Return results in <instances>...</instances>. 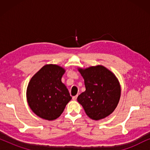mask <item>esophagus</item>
<instances>
[{
	"label": "esophagus",
	"instance_id": "34e87169",
	"mask_svg": "<svg viewBox=\"0 0 150 150\" xmlns=\"http://www.w3.org/2000/svg\"><path fill=\"white\" fill-rule=\"evenodd\" d=\"M77 97H78V96H73V98H72V99H73V100H76V99H77Z\"/></svg>",
	"mask_w": 150,
	"mask_h": 150
}]
</instances>
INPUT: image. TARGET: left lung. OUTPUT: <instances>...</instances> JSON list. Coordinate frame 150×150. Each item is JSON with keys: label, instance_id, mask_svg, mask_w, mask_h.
<instances>
[{"label": "left lung", "instance_id": "obj_1", "mask_svg": "<svg viewBox=\"0 0 150 150\" xmlns=\"http://www.w3.org/2000/svg\"><path fill=\"white\" fill-rule=\"evenodd\" d=\"M78 70L84 79L86 90L78 96L87 115L93 120H100L110 115L120 102L121 86L111 71L98 65Z\"/></svg>", "mask_w": 150, "mask_h": 150}]
</instances>
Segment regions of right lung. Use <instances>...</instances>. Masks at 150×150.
Here are the masks:
<instances>
[{"label":"right lung","instance_id":"obj_1","mask_svg":"<svg viewBox=\"0 0 150 150\" xmlns=\"http://www.w3.org/2000/svg\"><path fill=\"white\" fill-rule=\"evenodd\" d=\"M65 72V69L58 65L47 64L30 79L26 100L32 111L40 118L56 120L71 100L68 89L61 81Z\"/></svg>","mask_w":150,"mask_h":150}]
</instances>
